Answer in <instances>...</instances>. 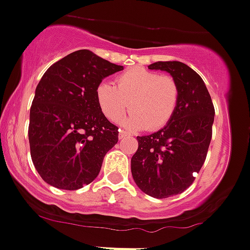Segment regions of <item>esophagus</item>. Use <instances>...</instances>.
I'll list each match as a JSON object with an SVG mask.
<instances>
[{"mask_svg": "<svg viewBox=\"0 0 250 250\" xmlns=\"http://www.w3.org/2000/svg\"><path fill=\"white\" fill-rule=\"evenodd\" d=\"M131 133L126 132L124 130H119V140H123V138H126V137H130Z\"/></svg>", "mask_w": 250, "mask_h": 250, "instance_id": "1", "label": "esophagus"}]
</instances>
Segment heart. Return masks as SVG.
I'll return each instance as SVG.
<instances>
[{"instance_id":"heart-1","label":"heart","mask_w":250,"mask_h":250,"mask_svg":"<svg viewBox=\"0 0 250 250\" xmlns=\"http://www.w3.org/2000/svg\"><path fill=\"white\" fill-rule=\"evenodd\" d=\"M117 85L102 81L96 100L104 117L118 122L130 108L126 124L133 128L158 130L171 120L180 100V88L172 76L135 66L118 76Z\"/></svg>"}]
</instances>
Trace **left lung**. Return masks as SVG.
<instances>
[{
    "label": "left lung",
    "mask_w": 250,
    "mask_h": 250,
    "mask_svg": "<svg viewBox=\"0 0 250 250\" xmlns=\"http://www.w3.org/2000/svg\"><path fill=\"white\" fill-rule=\"evenodd\" d=\"M148 69L169 73L180 88L176 112L157 132L137 136L131 174L138 188L154 198L182 193L206 162L215 109L203 79L177 61L157 62Z\"/></svg>",
    "instance_id": "1"
}]
</instances>
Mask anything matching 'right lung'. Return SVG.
Instances as JSON below:
<instances>
[{
  "instance_id": "obj_1",
  "label": "right lung",
  "mask_w": 250,
  "mask_h": 250,
  "mask_svg": "<svg viewBox=\"0 0 250 250\" xmlns=\"http://www.w3.org/2000/svg\"><path fill=\"white\" fill-rule=\"evenodd\" d=\"M123 69L79 49L43 74L30 108L29 143L34 167L44 182L74 191L98 176L119 132L98 107L96 88Z\"/></svg>"
}]
</instances>
